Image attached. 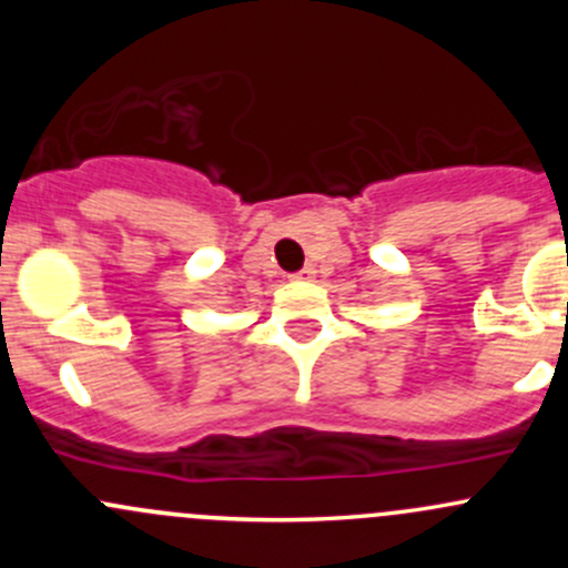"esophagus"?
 Here are the masks:
<instances>
[{
  "instance_id": "obj_1",
  "label": "esophagus",
  "mask_w": 568,
  "mask_h": 568,
  "mask_svg": "<svg viewBox=\"0 0 568 568\" xmlns=\"http://www.w3.org/2000/svg\"><path fill=\"white\" fill-rule=\"evenodd\" d=\"M313 277H316V272H313V268H302V272H296L291 280H296V283H311Z\"/></svg>"
}]
</instances>
